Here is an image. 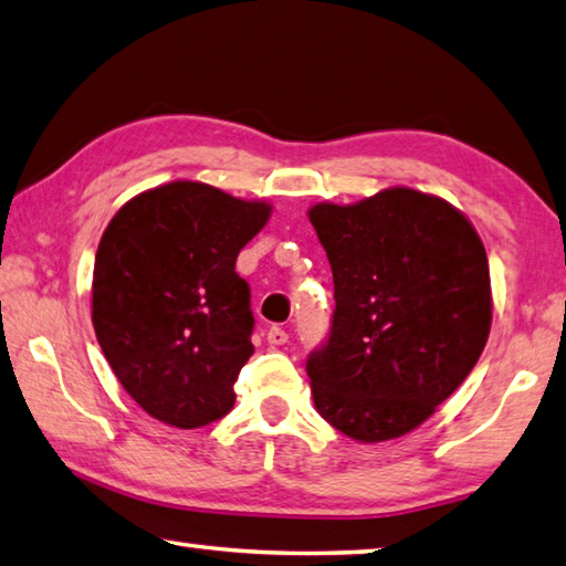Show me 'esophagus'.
<instances>
[{
	"label": "esophagus",
	"mask_w": 566,
	"mask_h": 566,
	"mask_svg": "<svg viewBox=\"0 0 566 566\" xmlns=\"http://www.w3.org/2000/svg\"><path fill=\"white\" fill-rule=\"evenodd\" d=\"M286 338H290V334H286L282 326H272L270 332H266V342H270L272 346H282V344H286Z\"/></svg>",
	"instance_id": "34e87169"
}]
</instances>
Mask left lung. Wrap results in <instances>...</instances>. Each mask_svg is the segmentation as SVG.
Listing matches in <instances>:
<instances>
[{
  "instance_id": "8db88e82",
  "label": "left lung",
  "mask_w": 566,
  "mask_h": 566,
  "mask_svg": "<svg viewBox=\"0 0 566 566\" xmlns=\"http://www.w3.org/2000/svg\"><path fill=\"white\" fill-rule=\"evenodd\" d=\"M310 220L336 300L328 336L306 358L314 406L361 443L410 433L485 348V248L453 205L410 188L314 205Z\"/></svg>"
}]
</instances>
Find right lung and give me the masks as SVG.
I'll return each instance as SVG.
<instances>
[{
  "instance_id": "add662e5",
  "label": "right lung",
  "mask_w": 566,
  "mask_h": 566,
  "mask_svg": "<svg viewBox=\"0 0 566 566\" xmlns=\"http://www.w3.org/2000/svg\"><path fill=\"white\" fill-rule=\"evenodd\" d=\"M270 205L178 180L123 205L98 242L94 328L113 374L148 416L200 428L228 416L254 354L240 250Z\"/></svg>"
}]
</instances>
